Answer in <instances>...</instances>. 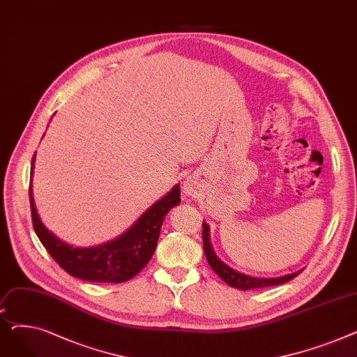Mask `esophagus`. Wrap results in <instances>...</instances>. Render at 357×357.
Returning <instances> with one entry per match:
<instances>
[{
	"label": "esophagus",
	"mask_w": 357,
	"mask_h": 357,
	"mask_svg": "<svg viewBox=\"0 0 357 357\" xmlns=\"http://www.w3.org/2000/svg\"><path fill=\"white\" fill-rule=\"evenodd\" d=\"M183 192L188 197H195L198 192V182L194 178H186L183 182Z\"/></svg>",
	"instance_id": "1"
}]
</instances>
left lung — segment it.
<instances>
[{
  "label": "left lung",
  "instance_id": "8db88e82",
  "mask_svg": "<svg viewBox=\"0 0 357 357\" xmlns=\"http://www.w3.org/2000/svg\"><path fill=\"white\" fill-rule=\"evenodd\" d=\"M202 243H204V253L205 257L208 260V265L211 266V269L226 282L227 285L237 288V289H256V288H265V287H275V285H280L285 284L288 280L294 279L295 276H298L303 271H298L289 275H284V276H278V278H255L250 275H245L241 272L234 271L233 268H230L229 265L224 264V261L214 253L213 246L210 243V227L207 222H202Z\"/></svg>",
  "mask_w": 357,
  "mask_h": 357
}]
</instances>
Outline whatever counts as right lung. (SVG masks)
Wrapping results in <instances>:
<instances>
[{"mask_svg":"<svg viewBox=\"0 0 357 357\" xmlns=\"http://www.w3.org/2000/svg\"><path fill=\"white\" fill-rule=\"evenodd\" d=\"M36 156V153H34ZM31 159V174L34 166ZM30 208L34 231L45 249L69 275L89 282L121 284L136 276L152 259L166 214L181 202L179 185L156 201L126 233L92 248H75L49 231L37 215L31 183Z\"/></svg>","mask_w":357,"mask_h":357,"instance_id":"1","label":"right lung"}]
</instances>
